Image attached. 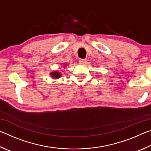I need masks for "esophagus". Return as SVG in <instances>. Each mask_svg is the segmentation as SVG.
I'll use <instances>...</instances> for the list:
<instances>
[{"mask_svg": "<svg viewBox=\"0 0 151 151\" xmlns=\"http://www.w3.org/2000/svg\"><path fill=\"white\" fill-rule=\"evenodd\" d=\"M87 62V60L86 59H80L79 60V63L81 64H85Z\"/></svg>", "mask_w": 151, "mask_h": 151, "instance_id": "1", "label": "esophagus"}]
</instances>
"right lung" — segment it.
Listing matches in <instances>:
<instances>
[{"instance_id": "1", "label": "right lung", "mask_w": 151, "mask_h": 151, "mask_svg": "<svg viewBox=\"0 0 151 151\" xmlns=\"http://www.w3.org/2000/svg\"><path fill=\"white\" fill-rule=\"evenodd\" d=\"M64 66H66V65H64ZM50 75L51 76V78H54V79H58L61 77L62 76V74H61V72L59 70H54L52 72L50 73Z\"/></svg>"}]
</instances>
